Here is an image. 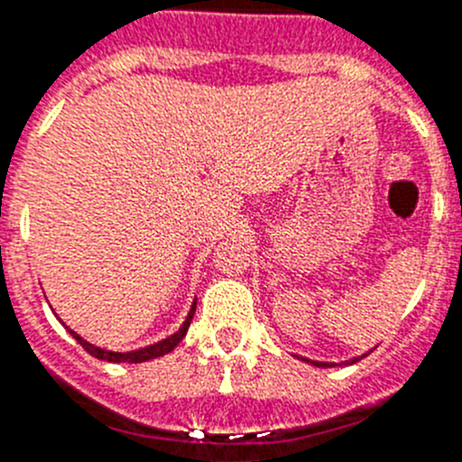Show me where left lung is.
<instances>
[{
    "label": "left lung",
    "instance_id": "obj_1",
    "mask_svg": "<svg viewBox=\"0 0 462 462\" xmlns=\"http://www.w3.org/2000/svg\"><path fill=\"white\" fill-rule=\"evenodd\" d=\"M301 359H303V356H301ZM359 359H361V356H355V359H352L350 364H356V361H359ZM303 361H309V359H303ZM309 364L318 365V368H334V365H336V364H329V361H309Z\"/></svg>",
    "mask_w": 462,
    "mask_h": 462
}]
</instances>
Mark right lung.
Masks as SVG:
<instances>
[{"label": "right lung", "instance_id": "right-lung-1", "mask_svg": "<svg viewBox=\"0 0 462 462\" xmlns=\"http://www.w3.org/2000/svg\"><path fill=\"white\" fill-rule=\"evenodd\" d=\"M193 315H195V301H193V306H190L189 318H186V322L181 324L177 334L168 336V338L159 340V343L147 345V347H140V350H133V352H110V350H103V347H97V345L87 343V340L82 338V336H78L76 331L69 329V334L73 336V338H76L78 343H80L82 347H85V350L89 352L91 356H97V359L110 361V364H143V361L156 359V356H163V355H168V352H172L174 347L180 345V340L186 336V331H189L190 319H193Z\"/></svg>", "mask_w": 462, "mask_h": 462}]
</instances>
